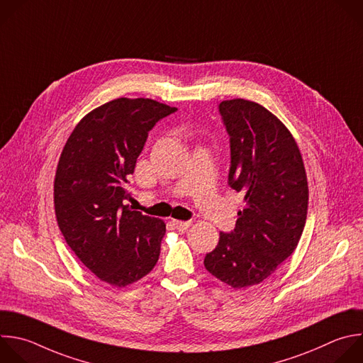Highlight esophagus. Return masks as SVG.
I'll list each match as a JSON object with an SVG mask.
<instances>
[{
  "label": "esophagus",
  "instance_id": "1",
  "mask_svg": "<svg viewBox=\"0 0 363 363\" xmlns=\"http://www.w3.org/2000/svg\"><path fill=\"white\" fill-rule=\"evenodd\" d=\"M174 225L177 226V229L178 230H186L191 225H192V222L191 220H174Z\"/></svg>",
  "mask_w": 363,
  "mask_h": 363
}]
</instances>
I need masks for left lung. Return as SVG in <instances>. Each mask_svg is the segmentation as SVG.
Returning a JSON list of instances; mask_svg holds the SVG:
<instances>
[{"label":"left lung","instance_id":"left-lung-1","mask_svg":"<svg viewBox=\"0 0 363 363\" xmlns=\"http://www.w3.org/2000/svg\"><path fill=\"white\" fill-rule=\"evenodd\" d=\"M229 135L228 185L244 194L235 229L206 254L209 274L235 289L267 279L295 251L308 213V181L299 148L281 121L247 99L219 104Z\"/></svg>","mask_w":363,"mask_h":363}]
</instances>
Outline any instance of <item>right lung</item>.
Instances as JSON below:
<instances>
[{
  "mask_svg": "<svg viewBox=\"0 0 363 363\" xmlns=\"http://www.w3.org/2000/svg\"><path fill=\"white\" fill-rule=\"evenodd\" d=\"M148 98H118L86 113L69 135L54 181L58 226L101 281L124 288L152 271L165 223L125 205L127 184L158 121L174 113Z\"/></svg>",
  "mask_w": 363,
  "mask_h": 363,
  "instance_id": "1",
  "label": "right lung"
}]
</instances>
